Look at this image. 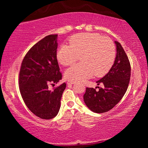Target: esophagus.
<instances>
[{"mask_svg":"<svg viewBox=\"0 0 148 148\" xmlns=\"http://www.w3.org/2000/svg\"><path fill=\"white\" fill-rule=\"evenodd\" d=\"M67 84H75V82L72 81V80H69V81L67 82Z\"/></svg>","mask_w":148,"mask_h":148,"instance_id":"1","label":"esophagus"}]
</instances>
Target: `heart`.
Returning <instances> with one entry per match:
<instances>
[{
    "instance_id": "1",
    "label": "heart",
    "mask_w": 148,
    "mask_h": 148,
    "mask_svg": "<svg viewBox=\"0 0 148 148\" xmlns=\"http://www.w3.org/2000/svg\"><path fill=\"white\" fill-rule=\"evenodd\" d=\"M69 43L61 45L57 49V61L63 66H68L80 56L82 62L73 64L65 71L67 79L83 82L94 74L97 76H104L114 64L116 51L109 38L86 32L72 36Z\"/></svg>"
}]
</instances>
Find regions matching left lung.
Instances as JSON below:
<instances>
[{"label":"left lung","instance_id":"obj_1","mask_svg":"<svg viewBox=\"0 0 148 148\" xmlns=\"http://www.w3.org/2000/svg\"><path fill=\"white\" fill-rule=\"evenodd\" d=\"M114 42L117 52L114 63L109 72L96 82L98 86L103 84L104 87L97 86L99 91L87 87L84 95L85 104L95 113H104L113 108L124 96L129 84L131 64L128 57L121 44Z\"/></svg>","mask_w":148,"mask_h":148}]
</instances>
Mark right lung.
I'll use <instances>...</instances> for the list:
<instances>
[{
	"label": "right lung",
	"instance_id": "1",
	"mask_svg": "<svg viewBox=\"0 0 148 148\" xmlns=\"http://www.w3.org/2000/svg\"><path fill=\"white\" fill-rule=\"evenodd\" d=\"M57 34H50L34 44L22 61L19 75V91L27 108L44 119L56 117L61 107L65 83L53 91L49 84H57L62 74L57 60Z\"/></svg>",
	"mask_w": 148,
	"mask_h": 148
}]
</instances>
